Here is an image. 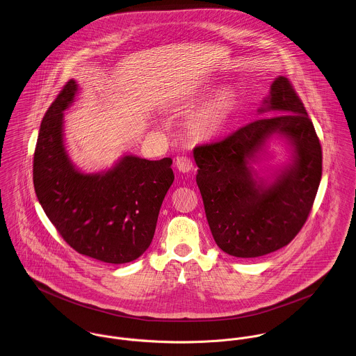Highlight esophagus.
<instances>
[{
	"mask_svg": "<svg viewBox=\"0 0 356 356\" xmlns=\"http://www.w3.org/2000/svg\"><path fill=\"white\" fill-rule=\"evenodd\" d=\"M177 168H178L179 172L186 174V172L193 170V163H192V160L189 157L179 156V157H177Z\"/></svg>",
	"mask_w": 356,
	"mask_h": 356,
	"instance_id": "esophagus-1",
	"label": "esophagus"
}]
</instances>
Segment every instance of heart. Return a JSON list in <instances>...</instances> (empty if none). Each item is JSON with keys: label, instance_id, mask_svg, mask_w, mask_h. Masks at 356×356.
Here are the masks:
<instances>
[{"label": "heart", "instance_id": "b5f03b06", "mask_svg": "<svg viewBox=\"0 0 356 356\" xmlns=\"http://www.w3.org/2000/svg\"><path fill=\"white\" fill-rule=\"evenodd\" d=\"M238 105L234 89L225 88L204 100L186 119L188 134L200 143L212 141L229 127Z\"/></svg>", "mask_w": 356, "mask_h": 356}]
</instances>
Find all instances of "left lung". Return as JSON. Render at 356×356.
<instances>
[{
  "instance_id": "left-lung-1",
  "label": "left lung",
  "mask_w": 356,
  "mask_h": 356,
  "mask_svg": "<svg viewBox=\"0 0 356 356\" xmlns=\"http://www.w3.org/2000/svg\"><path fill=\"white\" fill-rule=\"evenodd\" d=\"M257 116L225 140L193 151L212 237L236 257H257L288 245L308 218L322 177L319 140L288 78L274 79ZM274 136L291 147V159L263 179L252 164Z\"/></svg>"
}]
</instances>
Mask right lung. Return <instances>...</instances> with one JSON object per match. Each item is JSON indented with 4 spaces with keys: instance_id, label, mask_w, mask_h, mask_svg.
Listing matches in <instances>:
<instances>
[{
    "instance_id": "right-lung-1",
    "label": "right lung",
    "mask_w": 356,
    "mask_h": 356,
    "mask_svg": "<svg viewBox=\"0 0 356 356\" xmlns=\"http://www.w3.org/2000/svg\"><path fill=\"white\" fill-rule=\"evenodd\" d=\"M78 83L70 79L41 123L33 179L38 202L64 241L104 263L136 260L152 243L157 216L174 182L172 160L124 154L102 172H82L64 144V111Z\"/></svg>"
}]
</instances>
